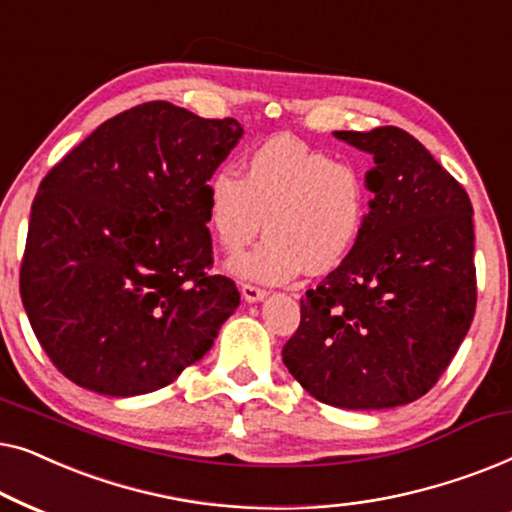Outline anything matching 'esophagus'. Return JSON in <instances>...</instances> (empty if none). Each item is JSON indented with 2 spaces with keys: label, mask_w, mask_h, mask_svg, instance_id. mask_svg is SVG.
<instances>
[{
  "label": "esophagus",
  "mask_w": 512,
  "mask_h": 512,
  "mask_svg": "<svg viewBox=\"0 0 512 512\" xmlns=\"http://www.w3.org/2000/svg\"><path fill=\"white\" fill-rule=\"evenodd\" d=\"M240 291H242V298L247 300V303H258V300H263L265 296H268V291L261 289V286H256V284H249V282L242 284Z\"/></svg>",
  "instance_id": "1"
}]
</instances>
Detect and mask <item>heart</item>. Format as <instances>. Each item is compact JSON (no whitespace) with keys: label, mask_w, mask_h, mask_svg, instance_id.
I'll return each instance as SVG.
<instances>
[{"label":"heart","mask_w":512,"mask_h":512,"mask_svg":"<svg viewBox=\"0 0 512 512\" xmlns=\"http://www.w3.org/2000/svg\"><path fill=\"white\" fill-rule=\"evenodd\" d=\"M370 212L359 167L293 137H272L244 160V177L219 167L205 186L207 226L228 254L258 235L265 242L237 258L233 270L258 282H286L307 268H338L359 242Z\"/></svg>","instance_id":"heart-1"}]
</instances>
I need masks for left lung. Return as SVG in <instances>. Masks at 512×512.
<instances>
[{
	"label": "left lung",
	"instance_id": "1",
	"mask_svg": "<svg viewBox=\"0 0 512 512\" xmlns=\"http://www.w3.org/2000/svg\"><path fill=\"white\" fill-rule=\"evenodd\" d=\"M335 137L373 153L366 228L345 261L300 298L284 366L317 401L382 410L440 380L471 328L478 284L468 193L394 125Z\"/></svg>",
	"mask_w": 512,
	"mask_h": 512
}]
</instances>
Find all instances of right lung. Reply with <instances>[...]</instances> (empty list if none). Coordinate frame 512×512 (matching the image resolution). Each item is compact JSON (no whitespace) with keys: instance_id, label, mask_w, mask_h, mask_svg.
I'll return each instance as SVG.
<instances>
[{"instance_id":"1","label":"right lung","mask_w":512,"mask_h":512,"mask_svg":"<svg viewBox=\"0 0 512 512\" xmlns=\"http://www.w3.org/2000/svg\"><path fill=\"white\" fill-rule=\"evenodd\" d=\"M240 137L235 118L146 102L104 121L41 181L20 298L67 380L149 394L212 349L240 291L209 272L205 186Z\"/></svg>"}]
</instances>
